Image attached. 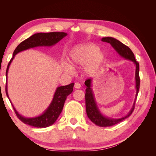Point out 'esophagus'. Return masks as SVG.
Returning <instances> with one entry per match:
<instances>
[{
	"instance_id": "esophagus-1",
	"label": "esophagus",
	"mask_w": 156,
	"mask_h": 156,
	"mask_svg": "<svg viewBox=\"0 0 156 156\" xmlns=\"http://www.w3.org/2000/svg\"><path fill=\"white\" fill-rule=\"evenodd\" d=\"M81 84H80L79 83H76L75 84V86H74V87H75V88H76V89H79L80 88H81Z\"/></svg>"
}]
</instances>
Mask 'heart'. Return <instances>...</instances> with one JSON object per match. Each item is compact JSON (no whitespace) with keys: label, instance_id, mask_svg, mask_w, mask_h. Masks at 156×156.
<instances>
[{"label":"heart","instance_id":"heart-1","mask_svg":"<svg viewBox=\"0 0 156 156\" xmlns=\"http://www.w3.org/2000/svg\"><path fill=\"white\" fill-rule=\"evenodd\" d=\"M105 53L93 44H81L75 45L69 56V64L66 65V71H71L72 66H83V73L87 76L95 74L104 63Z\"/></svg>","mask_w":156,"mask_h":156}]
</instances>
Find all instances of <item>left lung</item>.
I'll return each mask as SVG.
<instances>
[{
  "label": "left lung",
  "instance_id": "8db88e82",
  "mask_svg": "<svg viewBox=\"0 0 156 156\" xmlns=\"http://www.w3.org/2000/svg\"><path fill=\"white\" fill-rule=\"evenodd\" d=\"M102 41L107 42L109 44L112 48L115 50V51L121 57L126 60H128L133 62L135 66V89H136V94L135 97L134 102L133 103L132 107L127 114L119 118V119H112L111 117H108L102 114V112L100 111L97 102L96 101L95 96L93 92L92 87V79H90L87 80L84 82L87 88H86V94H85V103H86V111L88 117V119L90 120L93 123L96 125L100 126V127H108L114 126L119 122L123 121L127 118H128L131 113L133 112L135 104L136 101V97L139 90V86H140V78H139V64L136 62L134 54L133 53L132 51L128 48V47L122 44L119 40H116V38L112 37H102Z\"/></svg>",
  "mask_w": 156,
  "mask_h": 156
}]
</instances>
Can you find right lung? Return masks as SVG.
<instances>
[{
    "label": "right lung",
    "mask_w": 156,
    "mask_h": 156,
    "mask_svg": "<svg viewBox=\"0 0 156 156\" xmlns=\"http://www.w3.org/2000/svg\"><path fill=\"white\" fill-rule=\"evenodd\" d=\"M68 35L65 32H49V33H36L31 36L29 38L22 41L18 45V46L13 51V57L8 63L6 77V93L7 97L10 100L11 104L15 111L17 116L21 122L25 124L36 127H47L53 125L56 120H57L64 105V102L66 100L68 95L73 92L74 83H71L68 85L60 86L56 88L54 96L50 103L49 105L41 115L34 117H25L21 115L17 112L14 107L13 105L10 100L8 93V72L10 66L13 61L15 56L21 51L30 49L32 48H40V47H52L54 46L58 41L63 39L64 37Z\"/></svg>",
    "instance_id": "1"
}]
</instances>
